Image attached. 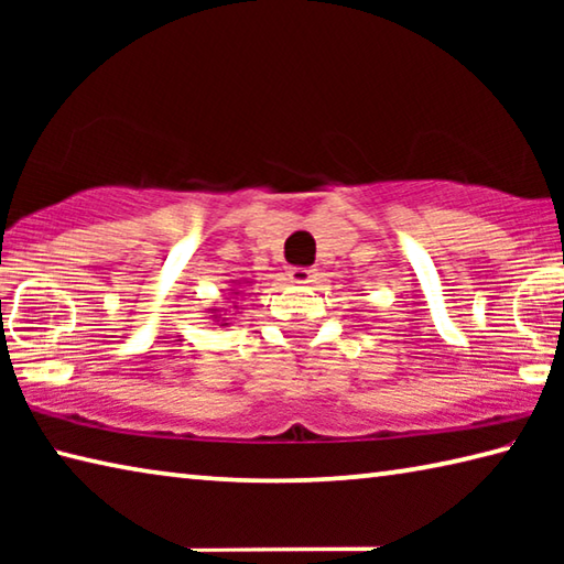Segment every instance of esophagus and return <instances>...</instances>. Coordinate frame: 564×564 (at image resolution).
<instances>
[{"instance_id":"1","label":"esophagus","mask_w":564,"mask_h":564,"mask_svg":"<svg viewBox=\"0 0 564 564\" xmlns=\"http://www.w3.org/2000/svg\"><path fill=\"white\" fill-rule=\"evenodd\" d=\"M316 269H301V265H293V269H289V281L295 283V285H308L316 281Z\"/></svg>"}]
</instances>
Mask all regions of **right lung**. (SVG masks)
I'll return each mask as SVG.
<instances>
[{
	"label": "right lung",
	"instance_id": "obj_1",
	"mask_svg": "<svg viewBox=\"0 0 564 564\" xmlns=\"http://www.w3.org/2000/svg\"><path fill=\"white\" fill-rule=\"evenodd\" d=\"M234 285H241V283H234ZM246 285H251V281H246ZM228 291H231V293L236 295V299H238V293H241V291H236V289H228ZM234 303H236V301H234ZM234 308H238V305H234ZM226 311H228V308H224V313L218 311V308H212L208 313H212V318L221 323V326H228V318H224V316H226Z\"/></svg>",
	"mask_w": 564,
	"mask_h": 564
}]
</instances>
